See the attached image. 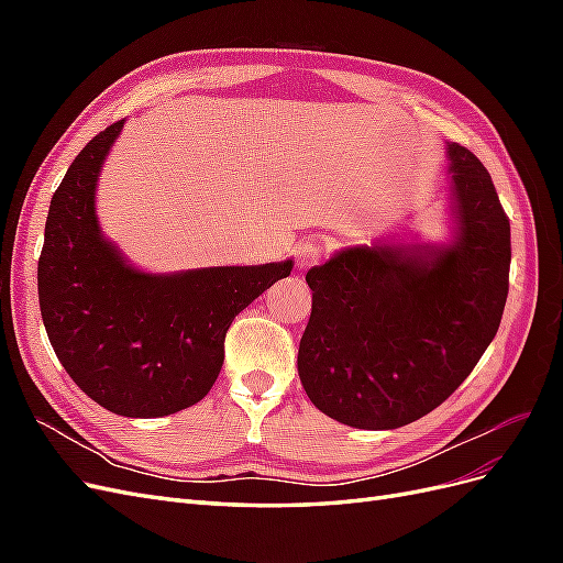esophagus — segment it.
Segmentation results:
<instances>
[{
    "mask_svg": "<svg viewBox=\"0 0 563 563\" xmlns=\"http://www.w3.org/2000/svg\"><path fill=\"white\" fill-rule=\"evenodd\" d=\"M323 258H327V249H323V244L319 242H302L296 249V263L300 269L319 265Z\"/></svg>",
    "mask_w": 563,
    "mask_h": 563,
    "instance_id": "esophagus-1",
    "label": "esophagus"
}]
</instances>
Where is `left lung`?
Here are the masks:
<instances>
[{"mask_svg":"<svg viewBox=\"0 0 563 563\" xmlns=\"http://www.w3.org/2000/svg\"><path fill=\"white\" fill-rule=\"evenodd\" d=\"M457 236L446 249L354 246L308 272L300 383L329 418L395 430L463 385L509 291V218L486 166L449 145Z\"/></svg>","mask_w":563,"mask_h":563,"instance_id":"1","label":"left lung"}]
</instances>
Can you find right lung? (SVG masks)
<instances>
[{"label": "right lung", "instance_id": "obj_1", "mask_svg": "<svg viewBox=\"0 0 563 563\" xmlns=\"http://www.w3.org/2000/svg\"><path fill=\"white\" fill-rule=\"evenodd\" d=\"M124 119L87 143L51 197L37 263L40 310L56 356L81 391L126 418H162L201 401L225 360L232 319L291 261L145 275L100 236V164Z\"/></svg>", "mask_w": 563, "mask_h": 563}]
</instances>
